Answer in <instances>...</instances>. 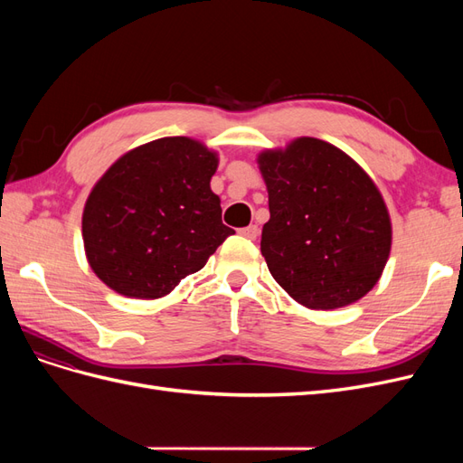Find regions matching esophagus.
<instances>
[{
	"mask_svg": "<svg viewBox=\"0 0 463 463\" xmlns=\"http://www.w3.org/2000/svg\"><path fill=\"white\" fill-rule=\"evenodd\" d=\"M240 233H241L243 237H247V240H257V235H259V228H257V226H247V228L240 230Z\"/></svg>",
	"mask_w": 463,
	"mask_h": 463,
	"instance_id": "obj_1",
	"label": "esophagus"
}]
</instances>
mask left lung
I'll use <instances>...</instances> for the list:
<instances>
[{
    "label": "left lung",
    "instance_id": "obj_1",
    "mask_svg": "<svg viewBox=\"0 0 463 463\" xmlns=\"http://www.w3.org/2000/svg\"><path fill=\"white\" fill-rule=\"evenodd\" d=\"M259 165L270 208L260 253L276 282L322 311L369 293L392 245L388 210L371 177L313 137L262 152Z\"/></svg>",
    "mask_w": 463,
    "mask_h": 463
}]
</instances>
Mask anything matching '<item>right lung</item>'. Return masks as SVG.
Segmentation results:
<instances>
[{"instance_id": "right-lung-1", "label": "right lung", "mask_w": 463, "mask_h": 463, "mask_svg": "<svg viewBox=\"0 0 463 463\" xmlns=\"http://www.w3.org/2000/svg\"><path fill=\"white\" fill-rule=\"evenodd\" d=\"M216 167V154L187 137H164L123 154L82 213L94 274L121 296L156 299L199 272L233 233L210 189Z\"/></svg>"}]
</instances>
